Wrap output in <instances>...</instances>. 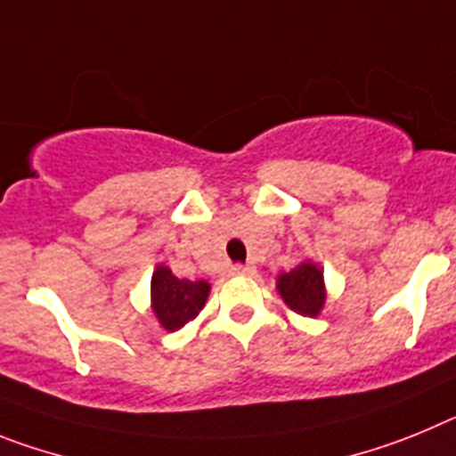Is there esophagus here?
Wrapping results in <instances>:
<instances>
[{"instance_id":"34e87169","label":"esophagus","mask_w":456,"mask_h":456,"mask_svg":"<svg viewBox=\"0 0 456 456\" xmlns=\"http://www.w3.org/2000/svg\"><path fill=\"white\" fill-rule=\"evenodd\" d=\"M233 275H252L255 273V266H250V264H236V266L232 268Z\"/></svg>"}]
</instances>
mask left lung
I'll return each instance as SVG.
<instances>
[{
  "instance_id": "left-lung-1",
  "label": "left lung",
  "mask_w": 456,
  "mask_h": 456,
  "mask_svg": "<svg viewBox=\"0 0 456 456\" xmlns=\"http://www.w3.org/2000/svg\"><path fill=\"white\" fill-rule=\"evenodd\" d=\"M277 291L284 303L303 316H319L326 303L323 271L314 261H303L294 271L277 277Z\"/></svg>"
}]
</instances>
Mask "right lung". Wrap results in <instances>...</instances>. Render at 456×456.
Here are the masks:
<instances>
[{
  "instance_id": "obj_1",
  "label": "right lung",
  "mask_w": 456,
  "mask_h": 456,
  "mask_svg": "<svg viewBox=\"0 0 456 456\" xmlns=\"http://www.w3.org/2000/svg\"><path fill=\"white\" fill-rule=\"evenodd\" d=\"M211 284L204 280H179L167 266H158L151 277V310L165 330L174 332L192 322L206 305Z\"/></svg>"
}]
</instances>
